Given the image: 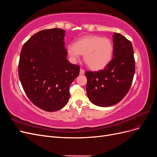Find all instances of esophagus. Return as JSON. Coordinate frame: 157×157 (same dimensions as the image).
I'll use <instances>...</instances> for the list:
<instances>
[{
    "instance_id": "1",
    "label": "esophagus",
    "mask_w": 157,
    "mask_h": 157,
    "mask_svg": "<svg viewBox=\"0 0 157 157\" xmlns=\"http://www.w3.org/2000/svg\"><path fill=\"white\" fill-rule=\"evenodd\" d=\"M84 70L83 69H82V68H80V75H83V74H84Z\"/></svg>"
}]
</instances>
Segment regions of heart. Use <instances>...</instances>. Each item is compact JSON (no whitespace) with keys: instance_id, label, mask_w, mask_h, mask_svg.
Returning a JSON list of instances; mask_svg holds the SVG:
<instances>
[{"instance_id":"b5f03b06","label":"heart","mask_w":157,"mask_h":157,"mask_svg":"<svg viewBox=\"0 0 157 157\" xmlns=\"http://www.w3.org/2000/svg\"><path fill=\"white\" fill-rule=\"evenodd\" d=\"M113 50L110 39L98 35L82 37L75 44L67 46V52L71 59L76 61L80 54H83L84 61L93 71H99L107 67L112 59Z\"/></svg>"}]
</instances>
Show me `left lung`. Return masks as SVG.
Wrapping results in <instances>:
<instances>
[{
  "label": "left lung",
  "instance_id": "left-lung-1",
  "mask_svg": "<svg viewBox=\"0 0 157 157\" xmlns=\"http://www.w3.org/2000/svg\"><path fill=\"white\" fill-rule=\"evenodd\" d=\"M113 44V58L107 67L85 73L88 97L99 107L112 106L121 101L129 91L135 73L131 42L120 33H115Z\"/></svg>",
  "mask_w": 157,
  "mask_h": 157
}]
</instances>
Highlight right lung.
Instances as JSON below:
<instances>
[{
  "label": "right lung",
  "mask_w": 157,
  "mask_h": 157,
  "mask_svg": "<svg viewBox=\"0 0 157 157\" xmlns=\"http://www.w3.org/2000/svg\"><path fill=\"white\" fill-rule=\"evenodd\" d=\"M63 29L54 28L35 33L21 50L18 75L31 101L46 111L63 108L69 98V86L80 66L66 59Z\"/></svg>",
  "instance_id": "right-lung-1"
}]
</instances>
